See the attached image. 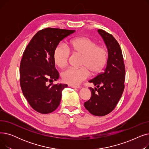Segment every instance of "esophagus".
I'll use <instances>...</instances> for the list:
<instances>
[{
    "label": "esophagus",
    "mask_w": 149,
    "mask_h": 149,
    "mask_svg": "<svg viewBox=\"0 0 149 149\" xmlns=\"http://www.w3.org/2000/svg\"><path fill=\"white\" fill-rule=\"evenodd\" d=\"M69 86L72 88H77V89L80 88V86H79V85H76V86H75V85H70Z\"/></svg>",
    "instance_id": "obj_1"
}]
</instances>
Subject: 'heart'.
<instances>
[{
    "label": "heart",
    "instance_id": "heart-1",
    "mask_svg": "<svg viewBox=\"0 0 149 149\" xmlns=\"http://www.w3.org/2000/svg\"><path fill=\"white\" fill-rule=\"evenodd\" d=\"M68 48L58 45L55 49L53 58L58 68H63L68 63L70 52L82 56L80 68H69L61 73L62 80L70 85H78L87 79L90 72L92 75L99 74L106 66L108 52L103 46L86 37L75 38L70 40Z\"/></svg>",
    "mask_w": 149,
    "mask_h": 149
}]
</instances>
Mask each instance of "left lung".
<instances>
[{"label":"left lung","instance_id":"left-lung-1","mask_svg":"<svg viewBox=\"0 0 149 149\" xmlns=\"http://www.w3.org/2000/svg\"><path fill=\"white\" fill-rule=\"evenodd\" d=\"M98 31L107 46L108 60L104 71L89 80L97 88H89L92 96L84 105L92 115L104 116L115 108L123 94L126 69L118 42L106 31L99 29Z\"/></svg>","mask_w":149,"mask_h":149}]
</instances>
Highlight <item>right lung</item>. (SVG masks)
Here are the masks:
<instances>
[{
    "label": "right lung",
    "instance_id": "right-lung-1",
    "mask_svg": "<svg viewBox=\"0 0 149 149\" xmlns=\"http://www.w3.org/2000/svg\"><path fill=\"white\" fill-rule=\"evenodd\" d=\"M75 31L44 28L35 34L23 52L20 65V87L31 107L39 113H51L60 105L61 92L68 85L48 84L59 78L54 51L60 41Z\"/></svg>",
    "mask_w": 149,
    "mask_h": 149
}]
</instances>
